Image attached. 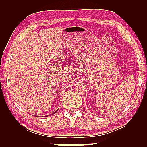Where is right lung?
I'll return each instance as SVG.
<instances>
[{"mask_svg":"<svg viewBox=\"0 0 147 147\" xmlns=\"http://www.w3.org/2000/svg\"><path fill=\"white\" fill-rule=\"evenodd\" d=\"M58 110H57V111H55V112H54L53 113V114H51V115H53V114H55V113H57V111Z\"/></svg>","mask_w":147,"mask_h":147,"instance_id":"1","label":"right lung"}]
</instances>
